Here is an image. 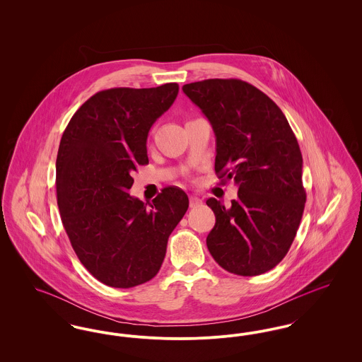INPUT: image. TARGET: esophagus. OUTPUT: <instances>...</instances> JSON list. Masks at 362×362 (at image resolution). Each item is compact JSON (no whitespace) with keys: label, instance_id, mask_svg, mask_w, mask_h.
<instances>
[{"label":"esophagus","instance_id":"34e87169","mask_svg":"<svg viewBox=\"0 0 362 362\" xmlns=\"http://www.w3.org/2000/svg\"><path fill=\"white\" fill-rule=\"evenodd\" d=\"M202 205V199L195 197V195H189V207H199Z\"/></svg>","mask_w":362,"mask_h":362}]
</instances>
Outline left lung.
<instances>
[{"label":"left lung","instance_id":"obj_1","mask_svg":"<svg viewBox=\"0 0 362 362\" xmlns=\"http://www.w3.org/2000/svg\"><path fill=\"white\" fill-rule=\"evenodd\" d=\"M182 89L213 127L216 173L239 187L229 209L207 199L216 214L207 248L229 273L263 274L285 258L303 217L298 142L281 108L245 81L210 78Z\"/></svg>","mask_w":362,"mask_h":362}]
</instances>
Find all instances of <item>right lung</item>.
Instances as JSON below:
<instances>
[{
  "mask_svg": "<svg viewBox=\"0 0 362 362\" xmlns=\"http://www.w3.org/2000/svg\"><path fill=\"white\" fill-rule=\"evenodd\" d=\"M176 83L111 88L89 98L66 126L57 155V202L71 247L86 270L112 288H133L158 273L168 238L189 209L165 187L149 209L129 194L149 163L152 124L173 105Z\"/></svg>",
  "mask_w": 362,
  "mask_h": 362,
  "instance_id": "obj_1",
  "label": "right lung"
}]
</instances>
